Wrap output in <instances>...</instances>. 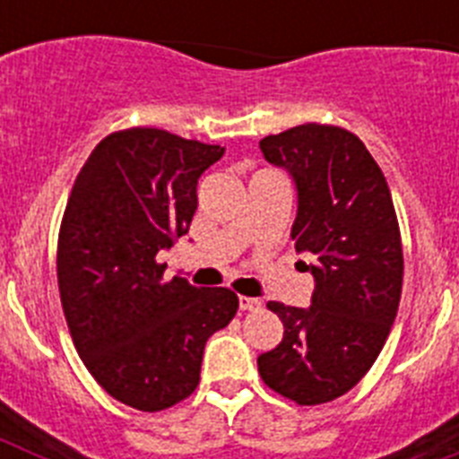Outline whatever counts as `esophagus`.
<instances>
[{
    "instance_id": "obj_1",
    "label": "esophagus",
    "mask_w": 459,
    "mask_h": 459,
    "mask_svg": "<svg viewBox=\"0 0 459 459\" xmlns=\"http://www.w3.org/2000/svg\"><path fill=\"white\" fill-rule=\"evenodd\" d=\"M238 307L241 310H259L262 307V301L259 299H253V296H238Z\"/></svg>"
}]
</instances>
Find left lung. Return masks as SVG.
I'll use <instances>...</instances> for the list:
<instances>
[{"label":"left lung","mask_w":459,"mask_h":459,"mask_svg":"<svg viewBox=\"0 0 459 459\" xmlns=\"http://www.w3.org/2000/svg\"><path fill=\"white\" fill-rule=\"evenodd\" d=\"M269 163L296 181L291 241L310 253V307L269 301L285 326L257 359L271 391L301 407L326 404L359 384L386 342L403 294V238L386 177L366 144L340 126L303 124L266 135Z\"/></svg>","instance_id":"8db88e82"}]
</instances>
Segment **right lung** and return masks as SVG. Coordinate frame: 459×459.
I'll return each mask as SVG.
<instances>
[{
  "instance_id": "right-lung-1",
  "label": "right lung",
  "mask_w": 459,
  "mask_h": 459,
  "mask_svg": "<svg viewBox=\"0 0 459 459\" xmlns=\"http://www.w3.org/2000/svg\"><path fill=\"white\" fill-rule=\"evenodd\" d=\"M221 144L160 128H126L96 144L68 195L56 282L73 344L109 395L163 411L200 384L204 344L232 322L227 287L165 280L158 250L188 232L197 179Z\"/></svg>"
}]
</instances>
